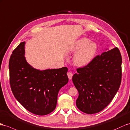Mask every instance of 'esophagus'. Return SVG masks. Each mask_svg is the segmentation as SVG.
<instances>
[{
  "label": "esophagus",
  "mask_w": 130,
  "mask_h": 130,
  "mask_svg": "<svg viewBox=\"0 0 130 130\" xmlns=\"http://www.w3.org/2000/svg\"><path fill=\"white\" fill-rule=\"evenodd\" d=\"M67 75H68V76L69 79H71L72 76H73L72 73L71 72H69L67 73Z\"/></svg>",
  "instance_id": "esophagus-1"
}]
</instances>
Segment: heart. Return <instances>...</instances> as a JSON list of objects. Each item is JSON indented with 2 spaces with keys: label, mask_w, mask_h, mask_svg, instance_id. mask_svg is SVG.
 Wrapping results in <instances>:
<instances>
[{
  "label": "heart",
  "mask_w": 130,
  "mask_h": 130,
  "mask_svg": "<svg viewBox=\"0 0 130 130\" xmlns=\"http://www.w3.org/2000/svg\"><path fill=\"white\" fill-rule=\"evenodd\" d=\"M70 51L76 53L74 56V62L78 66H85L90 63L98 51V46L95 43L84 37L76 41L70 49Z\"/></svg>",
  "instance_id": "b5f03b06"
}]
</instances>
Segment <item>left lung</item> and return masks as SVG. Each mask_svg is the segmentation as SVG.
<instances>
[{
	"instance_id": "obj_1",
	"label": "left lung",
	"mask_w": 130,
	"mask_h": 130,
	"mask_svg": "<svg viewBox=\"0 0 130 130\" xmlns=\"http://www.w3.org/2000/svg\"><path fill=\"white\" fill-rule=\"evenodd\" d=\"M121 53L115 47L77 69L72 81L78 92L76 103L81 111L95 114L109 105L121 84Z\"/></svg>"
}]
</instances>
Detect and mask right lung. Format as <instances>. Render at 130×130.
<instances>
[{
    "label": "right lung",
    "mask_w": 130,
    "mask_h": 130,
    "mask_svg": "<svg viewBox=\"0 0 130 130\" xmlns=\"http://www.w3.org/2000/svg\"><path fill=\"white\" fill-rule=\"evenodd\" d=\"M24 55V42L13 51L9 60L12 92L29 112L38 115H47L55 109L60 89L68 82V69L40 71L29 65Z\"/></svg>",
    "instance_id": "1"
}]
</instances>
